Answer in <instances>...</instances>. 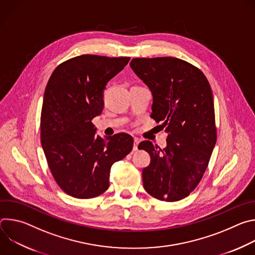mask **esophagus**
I'll return each mask as SVG.
<instances>
[{"instance_id": "obj_1", "label": "esophagus", "mask_w": 255, "mask_h": 255, "mask_svg": "<svg viewBox=\"0 0 255 255\" xmlns=\"http://www.w3.org/2000/svg\"><path fill=\"white\" fill-rule=\"evenodd\" d=\"M139 142H140V139L137 138V137H135V138H134V145H133V150H134V151H136V150L138 149V144H139Z\"/></svg>"}]
</instances>
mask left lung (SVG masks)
Here are the masks:
<instances>
[{"mask_svg": "<svg viewBox=\"0 0 255 255\" xmlns=\"http://www.w3.org/2000/svg\"><path fill=\"white\" fill-rule=\"evenodd\" d=\"M130 66L149 88L151 117L167 133L163 149L149 140L138 145L150 155L144 189L160 201L181 200L200 183L216 144L211 87L199 68L179 58H133Z\"/></svg>", "mask_w": 255, "mask_h": 255, "instance_id": "1", "label": "left lung"}]
</instances>
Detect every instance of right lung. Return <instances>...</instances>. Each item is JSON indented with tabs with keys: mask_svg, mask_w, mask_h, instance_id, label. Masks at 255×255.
Instances as JSON below:
<instances>
[{
	"mask_svg": "<svg viewBox=\"0 0 255 255\" xmlns=\"http://www.w3.org/2000/svg\"><path fill=\"white\" fill-rule=\"evenodd\" d=\"M129 60L80 55L59 64L46 85L41 144L55 181L71 197L91 199L103 194L113 163L132 150V136L118 133L102 138L92 123L103 111L108 82Z\"/></svg>",
	"mask_w": 255,
	"mask_h": 255,
	"instance_id": "obj_1",
	"label": "right lung"
}]
</instances>
